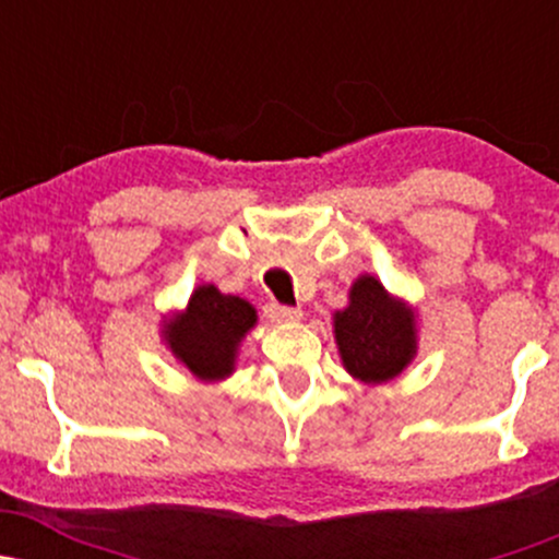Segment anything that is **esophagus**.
Listing matches in <instances>:
<instances>
[{
  "instance_id": "1",
  "label": "esophagus",
  "mask_w": 559,
  "mask_h": 559,
  "mask_svg": "<svg viewBox=\"0 0 559 559\" xmlns=\"http://www.w3.org/2000/svg\"><path fill=\"white\" fill-rule=\"evenodd\" d=\"M265 318L273 320V323H294V320L301 318V310L299 307H286L278 305V301H271V305H265Z\"/></svg>"
}]
</instances>
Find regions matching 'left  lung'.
<instances>
[{"label":"left lung","instance_id":"1","mask_svg":"<svg viewBox=\"0 0 559 559\" xmlns=\"http://www.w3.org/2000/svg\"><path fill=\"white\" fill-rule=\"evenodd\" d=\"M344 368L365 383L400 376L415 357V312L389 297L373 275H362L349 292V307L333 316Z\"/></svg>","mask_w":559,"mask_h":559}]
</instances>
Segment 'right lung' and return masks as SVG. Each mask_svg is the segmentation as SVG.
I'll return each instance as SVG.
<instances>
[{"label": "right lung", "mask_w": 559, "mask_h": 559, "mask_svg": "<svg viewBox=\"0 0 559 559\" xmlns=\"http://www.w3.org/2000/svg\"><path fill=\"white\" fill-rule=\"evenodd\" d=\"M258 323L249 301L221 294L213 284L199 286L189 307L165 325L173 355L202 381H221L234 373L241 338Z\"/></svg>", "instance_id": "1"}]
</instances>
